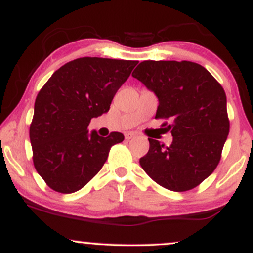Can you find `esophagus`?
<instances>
[{"label":"esophagus","mask_w":253,"mask_h":253,"mask_svg":"<svg viewBox=\"0 0 253 253\" xmlns=\"http://www.w3.org/2000/svg\"><path fill=\"white\" fill-rule=\"evenodd\" d=\"M135 136H136V134H135V133H133V132H128V133H126V134H125V138H126V140L134 139Z\"/></svg>","instance_id":"1"}]
</instances>
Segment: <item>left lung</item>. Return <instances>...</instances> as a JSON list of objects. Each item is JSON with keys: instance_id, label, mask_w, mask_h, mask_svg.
I'll return each instance as SVG.
<instances>
[{"instance_id": "left-lung-1", "label": "left lung", "mask_w": 253, "mask_h": 253, "mask_svg": "<svg viewBox=\"0 0 253 253\" xmlns=\"http://www.w3.org/2000/svg\"><path fill=\"white\" fill-rule=\"evenodd\" d=\"M132 76L158 98L156 119L172 121L168 126L172 143L165 147L150 138L141 168L169 190L197 187L215 170L229 132L222 86L203 66L187 60H145Z\"/></svg>"}]
</instances>
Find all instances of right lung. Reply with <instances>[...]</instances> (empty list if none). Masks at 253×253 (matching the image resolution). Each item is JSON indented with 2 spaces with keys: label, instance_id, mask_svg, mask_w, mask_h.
<instances>
[{
  "label": "right lung",
  "instance_id": "obj_1",
  "mask_svg": "<svg viewBox=\"0 0 253 253\" xmlns=\"http://www.w3.org/2000/svg\"><path fill=\"white\" fill-rule=\"evenodd\" d=\"M136 60L83 57L66 63L50 77L34 103L30 127L33 163L51 189H82L108 158L124 134L100 136L90 120L109 110L113 97L129 77Z\"/></svg>",
  "mask_w": 253,
  "mask_h": 253
}]
</instances>
